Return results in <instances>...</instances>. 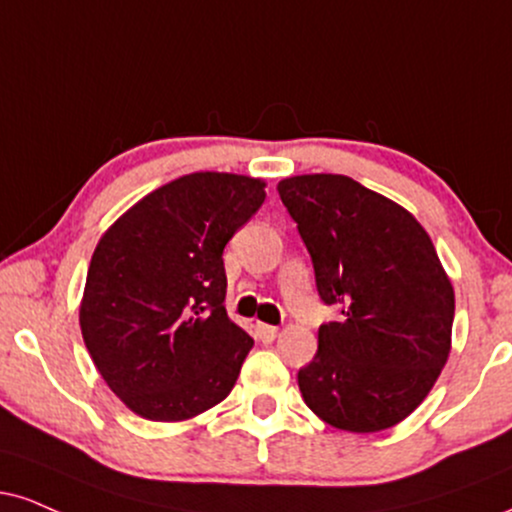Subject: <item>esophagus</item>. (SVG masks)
<instances>
[{"instance_id": "1", "label": "esophagus", "mask_w": 512, "mask_h": 512, "mask_svg": "<svg viewBox=\"0 0 512 512\" xmlns=\"http://www.w3.org/2000/svg\"><path fill=\"white\" fill-rule=\"evenodd\" d=\"M255 336L260 338L262 343H272L276 336H279V329L276 326H269V324H257L255 326Z\"/></svg>"}]
</instances>
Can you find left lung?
Masks as SVG:
<instances>
[{
    "mask_svg": "<svg viewBox=\"0 0 512 512\" xmlns=\"http://www.w3.org/2000/svg\"><path fill=\"white\" fill-rule=\"evenodd\" d=\"M341 310L319 326L298 386L319 420L353 434L396 427L429 396L448 353L455 293L429 233L405 207L341 174L276 186Z\"/></svg>",
    "mask_w": 512,
    "mask_h": 512,
    "instance_id": "8db88e82",
    "label": "left lung"
}]
</instances>
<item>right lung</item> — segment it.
I'll list each match as a JSON object with an SVG mask.
<instances>
[{"instance_id":"obj_1","label":"right lung","mask_w":512,"mask_h":512,"mask_svg":"<svg viewBox=\"0 0 512 512\" xmlns=\"http://www.w3.org/2000/svg\"><path fill=\"white\" fill-rule=\"evenodd\" d=\"M262 178L195 171L147 193L102 233L80 331L121 403L183 422L229 396L252 338L226 315V243L262 207Z\"/></svg>"}]
</instances>
